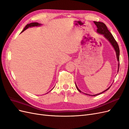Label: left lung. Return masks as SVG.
I'll return each instance as SVG.
<instances>
[{
    "instance_id": "8db88e82",
    "label": "left lung",
    "mask_w": 129,
    "mask_h": 129,
    "mask_svg": "<svg viewBox=\"0 0 129 129\" xmlns=\"http://www.w3.org/2000/svg\"><path fill=\"white\" fill-rule=\"evenodd\" d=\"M93 22L95 23V24L96 25L97 27V32L101 34H102L104 36V37L107 39L110 42V44H111L112 46L114 47L115 52H116V57H117V61L118 62V72L119 71V46L117 44V42H116V41L115 40V39H114V37L112 36V34L109 32V30L108 29V28L107 26L105 25L103 22H97V21H93ZM75 85H76V87L77 88V89L78 90V91H80V92H81V91L78 88L77 85L75 83ZM110 88V87H109L108 89H107L105 90H104V91L102 92L101 93H97V94H95V95H88L90 96H95L97 95H99L101 93H102L105 91H107ZM85 94H87V93H85Z\"/></svg>"
}]
</instances>
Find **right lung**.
Wrapping results in <instances>:
<instances>
[{
  "mask_svg": "<svg viewBox=\"0 0 129 129\" xmlns=\"http://www.w3.org/2000/svg\"><path fill=\"white\" fill-rule=\"evenodd\" d=\"M41 24H39V23L38 22H32V23H30V24H27L25 27L24 28V29L22 30V31L21 32H24V30H25L26 29H27L28 28H29V27H34V26H41Z\"/></svg>",
  "mask_w": 129,
  "mask_h": 129,
  "instance_id": "1",
  "label": "right lung"
}]
</instances>
